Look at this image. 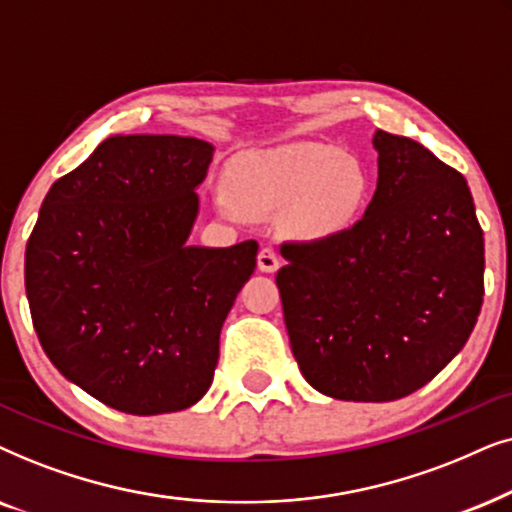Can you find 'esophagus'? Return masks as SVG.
Here are the masks:
<instances>
[{
  "mask_svg": "<svg viewBox=\"0 0 512 512\" xmlns=\"http://www.w3.org/2000/svg\"><path fill=\"white\" fill-rule=\"evenodd\" d=\"M278 255L274 248H262L260 255H257V269L264 271V274H274L278 271Z\"/></svg>",
  "mask_w": 512,
  "mask_h": 512,
  "instance_id": "34e87169",
  "label": "esophagus"
}]
</instances>
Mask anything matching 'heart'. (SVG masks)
I'll return each mask as SVG.
<instances>
[{"label": "heart", "instance_id": "b5f03b06", "mask_svg": "<svg viewBox=\"0 0 512 512\" xmlns=\"http://www.w3.org/2000/svg\"><path fill=\"white\" fill-rule=\"evenodd\" d=\"M227 192L215 196L224 217H264L290 208L288 224L302 238L349 229L367 196V173L351 156L323 145L252 152L229 166Z\"/></svg>", "mask_w": 512, "mask_h": 512}]
</instances>
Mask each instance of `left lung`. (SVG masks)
I'll return each mask as SVG.
<instances>
[{
  "instance_id": "obj_1",
  "label": "left lung",
  "mask_w": 512,
  "mask_h": 512,
  "mask_svg": "<svg viewBox=\"0 0 512 512\" xmlns=\"http://www.w3.org/2000/svg\"><path fill=\"white\" fill-rule=\"evenodd\" d=\"M377 189L351 229L283 245L292 356L323 395L388 403L426 386L468 342L485 295V238L466 177L377 131Z\"/></svg>"
}]
</instances>
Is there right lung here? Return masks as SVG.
Masks as SVG:
<instances>
[{"label":"right lung","instance_id":"add662e5","mask_svg":"<svg viewBox=\"0 0 512 512\" xmlns=\"http://www.w3.org/2000/svg\"><path fill=\"white\" fill-rule=\"evenodd\" d=\"M213 154L187 135H112L39 210L25 250L34 330L112 410L180 412L213 384L222 323L257 264V241L187 243Z\"/></svg>","mask_w":512,"mask_h":512}]
</instances>
